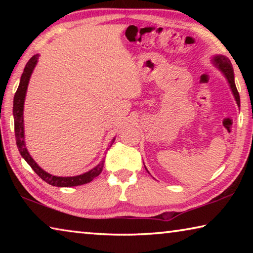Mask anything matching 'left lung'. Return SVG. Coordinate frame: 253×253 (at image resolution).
Here are the masks:
<instances>
[{
	"instance_id": "obj_1",
	"label": "left lung",
	"mask_w": 253,
	"mask_h": 253,
	"mask_svg": "<svg viewBox=\"0 0 253 253\" xmlns=\"http://www.w3.org/2000/svg\"><path fill=\"white\" fill-rule=\"evenodd\" d=\"M213 62H214V65H215L222 72H223L225 78L228 79L230 87H231V90H232V92H233L235 100H237V104L240 106V96H239L238 89H237V87H235V84H234L233 67H232V65H231V61L228 58H225L224 55H216V57H214Z\"/></svg>"
}]
</instances>
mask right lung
I'll use <instances>...</instances> for the list:
<instances>
[{
    "label": "right lung",
    "mask_w": 253,
    "mask_h": 253,
    "mask_svg": "<svg viewBox=\"0 0 253 253\" xmlns=\"http://www.w3.org/2000/svg\"><path fill=\"white\" fill-rule=\"evenodd\" d=\"M38 58H39V54L33 55V57L29 60L27 66L24 68V71L22 76H21L20 84L18 90H16L14 95V100H13V116H14V132H15V139H16V145H18L19 152L21 154L25 162L31 166V169L36 172L39 176L43 179L50 185L58 186V187H70V186H78L83 185V184H87L91 182L93 178L97 177L98 175L101 173L102 168H104L105 161H101L99 164H98L95 169H92L89 172L78 175V176H71V177H60V176H54V175H51L46 173L45 170L42 169L39 165L37 164L36 162L33 161V158L30 156L28 149L25 148L24 144V130H23V106H24V98H25V92H27L28 84L30 77H31L32 71L36 67L38 62ZM115 142V138H113L109 147L113 145Z\"/></svg>",
    "instance_id": "right-lung-1"
}]
</instances>
